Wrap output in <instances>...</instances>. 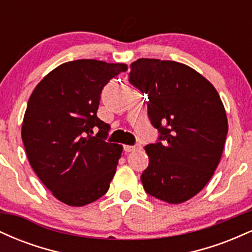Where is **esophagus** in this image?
Wrapping results in <instances>:
<instances>
[{
    "instance_id": "34e87169",
    "label": "esophagus",
    "mask_w": 252,
    "mask_h": 252,
    "mask_svg": "<svg viewBox=\"0 0 252 252\" xmlns=\"http://www.w3.org/2000/svg\"><path fill=\"white\" fill-rule=\"evenodd\" d=\"M124 149H126V152H137V150H141L142 149V147L140 146V144H135V146H126L124 147Z\"/></svg>"
}]
</instances>
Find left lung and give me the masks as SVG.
I'll return each mask as SVG.
<instances>
[{"label":"left lung","mask_w":252,"mask_h":252,"mask_svg":"<svg viewBox=\"0 0 252 252\" xmlns=\"http://www.w3.org/2000/svg\"><path fill=\"white\" fill-rule=\"evenodd\" d=\"M129 82L148 94V116L160 132L144 147L149 164L141 175L148 194L181 204L198 194L215 174L227 134L219 94L185 63L141 58Z\"/></svg>","instance_id":"obj_1"}]
</instances>
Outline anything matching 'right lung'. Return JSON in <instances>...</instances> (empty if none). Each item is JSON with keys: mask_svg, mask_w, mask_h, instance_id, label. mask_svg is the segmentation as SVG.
I'll use <instances>...</instances> for the list:
<instances>
[{"mask_svg": "<svg viewBox=\"0 0 252 252\" xmlns=\"http://www.w3.org/2000/svg\"><path fill=\"white\" fill-rule=\"evenodd\" d=\"M126 70V63L74 60L51 71L32 92L21 129L28 161L68 206L96 201L116 173L123 147L106 142L110 126L97 110L104 86Z\"/></svg>", "mask_w": 252, "mask_h": 252, "instance_id": "1", "label": "right lung"}]
</instances>
